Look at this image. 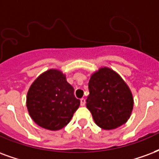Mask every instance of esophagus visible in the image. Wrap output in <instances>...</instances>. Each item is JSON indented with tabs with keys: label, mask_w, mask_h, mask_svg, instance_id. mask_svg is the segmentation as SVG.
<instances>
[{
	"label": "esophagus",
	"mask_w": 159,
	"mask_h": 159,
	"mask_svg": "<svg viewBox=\"0 0 159 159\" xmlns=\"http://www.w3.org/2000/svg\"><path fill=\"white\" fill-rule=\"evenodd\" d=\"M80 103H81V106H84L85 105V103H86V100H85V98H81L80 99Z\"/></svg>",
	"instance_id": "obj_1"
}]
</instances>
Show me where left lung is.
<instances>
[{
  "mask_svg": "<svg viewBox=\"0 0 159 159\" xmlns=\"http://www.w3.org/2000/svg\"><path fill=\"white\" fill-rule=\"evenodd\" d=\"M89 89L86 105L97 125L112 130L127 121L133 109V98L116 72L109 68H101L91 76Z\"/></svg>",
  "mask_w": 159,
  "mask_h": 159,
  "instance_id": "8db88e82",
  "label": "left lung"
}]
</instances>
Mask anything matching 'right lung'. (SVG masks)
Instances as JSON below:
<instances>
[{
  "mask_svg": "<svg viewBox=\"0 0 159 159\" xmlns=\"http://www.w3.org/2000/svg\"><path fill=\"white\" fill-rule=\"evenodd\" d=\"M79 105L73 87L58 70H49L40 75L27 96V107L34 121L51 130L66 126Z\"/></svg>",
  "mask_w": 159,
  "mask_h": 159,
  "instance_id": "1",
  "label": "right lung"
}]
</instances>
